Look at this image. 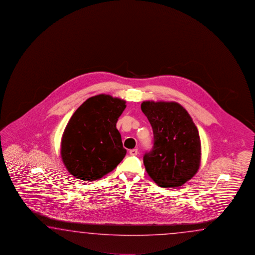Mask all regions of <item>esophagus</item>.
<instances>
[{"mask_svg":"<svg viewBox=\"0 0 255 255\" xmlns=\"http://www.w3.org/2000/svg\"><path fill=\"white\" fill-rule=\"evenodd\" d=\"M137 149L136 148H133V149H130L129 155L130 156H136L137 155Z\"/></svg>","mask_w":255,"mask_h":255,"instance_id":"obj_1","label":"esophagus"}]
</instances>
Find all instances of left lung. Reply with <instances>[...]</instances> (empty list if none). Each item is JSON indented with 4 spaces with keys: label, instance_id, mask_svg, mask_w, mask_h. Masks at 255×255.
I'll use <instances>...</instances> for the list:
<instances>
[{
    "label": "left lung",
    "instance_id": "8db88e82",
    "mask_svg": "<svg viewBox=\"0 0 255 255\" xmlns=\"http://www.w3.org/2000/svg\"><path fill=\"white\" fill-rule=\"evenodd\" d=\"M141 110L154 134V147L143 158L146 173L159 187L182 186L201 166V138L195 123L174 101H143Z\"/></svg>",
    "mask_w": 255,
    "mask_h": 255
}]
</instances>
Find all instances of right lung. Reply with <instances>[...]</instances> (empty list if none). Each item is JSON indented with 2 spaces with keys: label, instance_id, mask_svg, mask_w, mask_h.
Here are the masks:
<instances>
[{
  "label": "right lung",
  "instance_id": "1",
  "mask_svg": "<svg viewBox=\"0 0 255 255\" xmlns=\"http://www.w3.org/2000/svg\"><path fill=\"white\" fill-rule=\"evenodd\" d=\"M125 100L107 94L87 99L76 109L61 139V158L75 178L92 181L117 168L126 156L117 122Z\"/></svg>",
  "mask_w": 255,
  "mask_h": 255
}]
</instances>
